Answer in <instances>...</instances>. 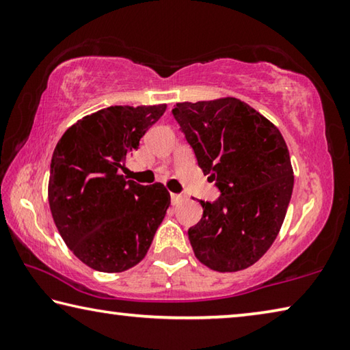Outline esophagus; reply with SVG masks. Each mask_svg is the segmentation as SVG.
Listing matches in <instances>:
<instances>
[{
    "instance_id": "34e87169",
    "label": "esophagus",
    "mask_w": 350,
    "mask_h": 350,
    "mask_svg": "<svg viewBox=\"0 0 350 350\" xmlns=\"http://www.w3.org/2000/svg\"><path fill=\"white\" fill-rule=\"evenodd\" d=\"M185 199L182 196V194H176V193H171V204L173 205H177V204H180L182 200Z\"/></svg>"
}]
</instances>
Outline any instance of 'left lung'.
Listing matches in <instances>:
<instances>
[{
    "label": "left lung",
    "instance_id": "obj_1",
    "mask_svg": "<svg viewBox=\"0 0 350 350\" xmlns=\"http://www.w3.org/2000/svg\"><path fill=\"white\" fill-rule=\"evenodd\" d=\"M173 116L221 191L215 202L200 200L204 215L188 230L194 254L216 271L250 267L276 239L293 191L280 129L234 97L177 103Z\"/></svg>",
    "mask_w": 350,
    "mask_h": 350
}]
</instances>
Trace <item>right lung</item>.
<instances>
[{
	"label": "right lung",
	"instance_id": "add662e5",
	"mask_svg": "<svg viewBox=\"0 0 350 350\" xmlns=\"http://www.w3.org/2000/svg\"><path fill=\"white\" fill-rule=\"evenodd\" d=\"M167 105L109 106L83 117L52 154L49 206L69 250L83 264L118 273L139 264L170 206L162 183L145 187L118 170Z\"/></svg>",
	"mask_w": 350,
	"mask_h": 350
}]
</instances>
